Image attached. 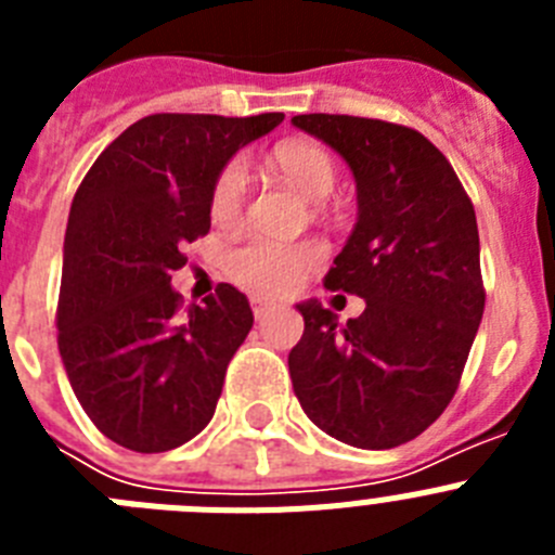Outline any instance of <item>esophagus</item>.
I'll use <instances>...</instances> for the list:
<instances>
[{
    "instance_id": "obj_1",
    "label": "esophagus",
    "mask_w": 555,
    "mask_h": 555,
    "mask_svg": "<svg viewBox=\"0 0 555 555\" xmlns=\"http://www.w3.org/2000/svg\"><path fill=\"white\" fill-rule=\"evenodd\" d=\"M249 306H253L255 320H263L267 313H272L274 308H278L272 300H263V297H253V300H249Z\"/></svg>"
}]
</instances>
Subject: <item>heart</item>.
<instances>
[{"instance_id":"obj_1","label":"heart","mask_w":555,"mask_h":555,"mask_svg":"<svg viewBox=\"0 0 555 555\" xmlns=\"http://www.w3.org/2000/svg\"><path fill=\"white\" fill-rule=\"evenodd\" d=\"M274 166L283 178L308 199H325L338 180V166L331 152L311 141H286L274 150ZM249 169L244 158H233L219 169L210 189V217L219 224L242 219L247 203ZM325 261V247L317 238H272L249 235L228 253L230 281L258 297H283L306 281Z\"/></svg>"}]
</instances>
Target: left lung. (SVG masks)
<instances>
[{"label": "left lung", "mask_w": 555, "mask_h": 555, "mask_svg": "<svg viewBox=\"0 0 555 555\" xmlns=\"http://www.w3.org/2000/svg\"><path fill=\"white\" fill-rule=\"evenodd\" d=\"M292 125L336 150L356 178L358 222L325 286L366 302L347 325L317 300L297 306L306 331L288 352L294 395L338 442L397 448L448 409L483 317L475 208L423 132L333 113Z\"/></svg>", "instance_id": "left-lung-1"}]
</instances>
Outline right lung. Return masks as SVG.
Returning <instances> with one entry per match:
<instances>
[{"label":"right lung","instance_id":"right-lung-1","mask_svg":"<svg viewBox=\"0 0 555 555\" xmlns=\"http://www.w3.org/2000/svg\"><path fill=\"white\" fill-rule=\"evenodd\" d=\"M281 121L283 113H155L82 178L63 242L57 350L82 411L111 442L166 453L217 411L253 308L230 283L183 308L171 272L185 267V244L210 230L219 169Z\"/></svg>","mask_w":555,"mask_h":555}]
</instances>
